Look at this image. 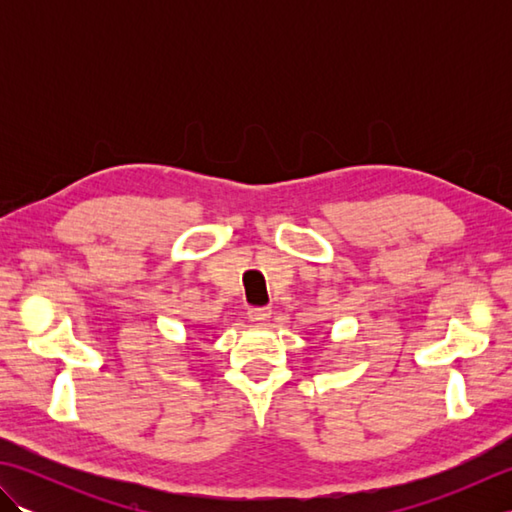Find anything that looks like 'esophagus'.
Listing matches in <instances>:
<instances>
[{"label": "esophagus", "mask_w": 512, "mask_h": 512, "mask_svg": "<svg viewBox=\"0 0 512 512\" xmlns=\"http://www.w3.org/2000/svg\"><path fill=\"white\" fill-rule=\"evenodd\" d=\"M270 308H248V319L253 323H266L270 319Z\"/></svg>", "instance_id": "esophagus-1"}]
</instances>
